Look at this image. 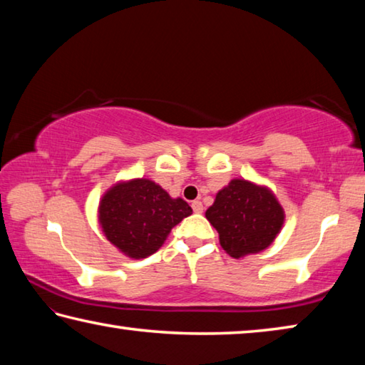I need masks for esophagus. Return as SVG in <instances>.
Instances as JSON below:
<instances>
[{
  "label": "esophagus",
  "instance_id": "1",
  "mask_svg": "<svg viewBox=\"0 0 365 365\" xmlns=\"http://www.w3.org/2000/svg\"><path fill=\"white\" fill-rule=\"evenodd\" d=\"M192 210H194V213H203V205H202V202L200 200H194L192 202Z\"/></svg>",
  "mask_w": 365,
  "mask_h": 365
}]
</instances>
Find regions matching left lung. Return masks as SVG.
Returning <instances> with one entry per match:
<instances>
[{
	"label": "left lung",
	"instance_id": "8db88e82",
	"mask_svg": "<svg viewBox=\"0 0 365 365\" xmlns=\"http://www.w3.org/2000/svg\"><path fill=\"white\" fill-rule=\"evenodd\" d=\"M205 216L218 231L221 247L237 259L269 247L285 218L269 189L245 179H232L221 189Z\"/></svg>",
	"mask_w": 365,
	"mask_h": 365
}]
</instances>
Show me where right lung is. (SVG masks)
<instances>
[{"label":"right lung","mask_w":365,"mask_h":365,"mask_svg":"<svg viewBox=\"0 0 365 365\" xmlns=\"http://www.w3.org/2000/svg\"><path fill=\"white\" fill-rule=\"evenodd\" d=\"M190 213L187 202L171 199L144 178L115 184L99 203V222L107 240L133 259L155 253L171 229Z\"/></svg>","instance_id":"add662e5"}]
</instances>
